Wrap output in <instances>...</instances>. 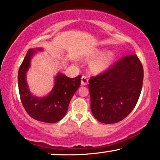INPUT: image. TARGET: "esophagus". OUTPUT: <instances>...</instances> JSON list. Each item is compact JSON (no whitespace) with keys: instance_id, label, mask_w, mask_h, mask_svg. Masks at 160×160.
<instances>
[{"instance_id":"34e87169","label":"esophagus","mask_w":160,"mask_h":160,"mask_svg":"<svg viewBox=\"0 0 160 160\" xmlns=\"http://www.w3.org/2000/svg\"><path fill=\"white\" fill-rule=\"evenodd\" d=\"M88 78L87 76H82V78H81V85H86L88 84Z\"/></svg>"}]
</instances>
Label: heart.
Here are the masks:
<instances>
[{
    "instance_id": "heart-1",
    "label": "heart",
    "mask_w": 160,
    "mask_h": 160,
    "mask_svg": "<svg viewBox=\"0 0 160 160\" xmlns=\"http://www.w3.org/2000/svg\"><path fill=\"white\" fill-rule=\"evenodd\" d=\"M100 54H102V53L98 52L95 55V57L99 56ZM114 58V56L112 53H106V54L103 55L100 58H98L97 60L93 63V64L91 66L92 69H93V72L97 73L103 72L110 66V64L113 62Z\"/></svg>"
}]
</instances>
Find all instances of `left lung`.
I'll list each match as a JSON object with an SVG mask.
<instances>
[{
    "instance_id": "8db88e82",
    "label": "left lung",
    "mask_w": 160,
    "mask_h": 160,
    "mask_svg": "<svg viewBox=\"0 0 160 160\" xmlns=\"http://www.w3.org/2000/svg\"><path fill=\"white\" fill-rule=\"evenodd\" d=\"M143 68L136 54L121 58L103 73L89 80L91 109L98 121L113 124L136 107L142 89Z\"/></svg>"
}]
</instances>
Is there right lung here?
Masks as SVG:
<instances>
[{
    "label": "right lung",
    "instance_id": "1",
    "mask_svg": "<svg viewBox=\"0 0 160 160\" xmlns=\"http://www.w3.org/2000/svg\"><path fill=\"white\" fill-rule=\"evenodd\" d=\"M36 50L42 49L40 48ZM34 52L33 49L28 51L18 72L20 99L31 118L43 122H57L66 114L71 98L80 85L81 75L70 78L58 73L55 78V85L51 93L44 98L35 97L31 94L25 78Z\"/></svg>",
    "mask_w": 160,
    "mask_h": 160
}]
</instances>
